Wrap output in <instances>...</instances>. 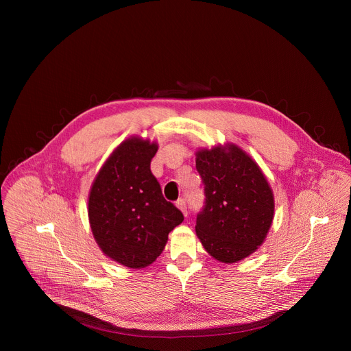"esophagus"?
Masks as SVG:
<instances>
[{
    "label": "esophagus",
    "mask_w": 351,
    "mask_h": 351,
    "mask_svg": "<svg viewBox=\"0 0 351 351\" xmlns=\"http://www.w3.org/2000/svg\"><path fill=\"white\" fill-rule=\"evenodd\" d=\"M176 207L182 211V214L184 215V217H187V206H186V202L183 198H179L178 202H176Z\"/></svg>",
    "instance_id": "obj_1"
}]
</instances>
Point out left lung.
I'll use <instances>...</instances> for the list:
<instances>
[{"label":"left lung","mask_w":351,"mask_h":351,"mask_svg":"<svg viewBox=\"0 0 351 351\" xmlns=\"http://www.w3.org/2000/svg\"><path fill=\"white\" fill-rule=\"evenodd\" d=\"M206 206L195 233L219 263L234 264L256 253L275 215L274 191L258 164L234 143L195 152Z\"/></svg>","instance_id":"left-lung-1"}]
</instances>
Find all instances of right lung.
Segmentation results:
<instances>
[{"instance_id":"1","label":"right lung","mask_w":351,"mask_h":351,"mask_svg":"<svg viewBox=\"0 0 351 351\" xmlns=\"http://www.w3.org/2000/svg\"><path fill=\"white\" fill-rule=\"evenodd\" d=\"M158 143L125 138L94 178L88 191V222L104 256L130 268L152 265L183 214L164 198L149 169Z\"/></svg>"}]
</instances>
